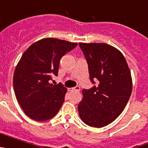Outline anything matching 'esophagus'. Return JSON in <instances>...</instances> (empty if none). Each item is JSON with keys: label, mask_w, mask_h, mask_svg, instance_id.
Wrapping results in <instances>:
<instances>
[{"label": "esophagus", "mask_w": 148, "mask_h": 148, "mask_svg": "<svg viewBox=\"0 0 148 148\" xmlns=\"http://www.w3.org/2000/svg\"><path fill=\"white\" fill-rule=\"evenodd\" d=\"M70 91H76V92H79L80 91V87L79 86H76L75 87H73V88H69Z\"/></svg>", "instance_id": "1"}]
</instances>
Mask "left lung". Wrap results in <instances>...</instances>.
<instances>
[{
  "label": "left lung",
  "mask_w": 148,
  "mask_h": 148,
  "mask_svg": "<svg viewBox=\"0 0 148 148\" xmlns=\"http://www.w3.org/2000/svg\"><path fill=\"white\" fill-rule=\"evenodd\" d=\"M88 64L90 79L98 85L82 90L78 113L86 125L102 127L113 122L125 109L132 92L130 69L122 53L102 43H79Z\"/></svg>",
  "instance_id": "obj_1"
}]
</instances>
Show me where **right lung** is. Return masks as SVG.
<instances>
[{"label":"right lung","instance_id":"obj_1","mask_svg":"<svg viewBox=\"0 0 148 148\" xmlns=\"http://www.w3.org/2000/svg\"><path fill=\"white\" fill-rule=\"evenodd\" d=\"M78 45L47 38L34 43L23 53L15 68L13 87L18 103L28 117L38 121L53 118L61 108L66 88L49 84L58 75L62 56Z\"/></svg>","mask_w":148,"mask_h":148}]
</instances>
